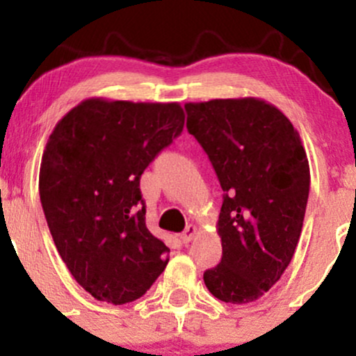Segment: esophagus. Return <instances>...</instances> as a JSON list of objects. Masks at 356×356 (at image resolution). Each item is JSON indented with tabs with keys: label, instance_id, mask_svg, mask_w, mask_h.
Listing matches in <instances>:
<instances>
[{
	"label": "esophagus",
	"instance_id": "esophagus-1",
	"mask_svg": "<svg viewBox=\"0 0 356 356\" xmlns=\"http://www.w3.org/2000/svg\"><path fill=\"white\" fill-rule=\"evenodd\" d=\"M195 232H197V226H194V224H189V226L186 227V231H184L182 234H181V238H182L184 243H186V244L191 243V241L194 239Z\"/></svg>",
	"mask_w": 356,
	"mask_h": 356
}]
</instances>
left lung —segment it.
<instances>
[{
	"mask_svg": "<svg viewBox=\"0 0 356 356\" xmlns=\"http://www.w3.org/2000/svg\"><path fill=\"white\" fill-rule=\"evenodd\" d=\"M186 112L226 192L222 259L204 283L224 303H252L280 281L300 241L309 192L303 142L280 108L256 97L189 102Z\"/></svg>",
	"mask_w": 356,
	"mask_h": 356,
	"instance_id": "1",
	"label": "left lung"
}]
</instances>
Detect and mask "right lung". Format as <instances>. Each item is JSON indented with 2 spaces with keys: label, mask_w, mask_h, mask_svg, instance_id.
I'll use <instances>...</instances> for the list:
<instances>
[{
  "label": "right lung",
  "mask_w": 356,
  "mask_h": 356,
  "mask_svg": "<svg viewBox=\"0 0 356 356\" xmlns=\"http://www.w3.org/2000/svg\"><path fill=\"white\" fill-rule=\"evenodd\" d=\"M177 102H80L55 125L40 199L61 259L85 291L112 305L155 283L169 248L147 229L140 175L184 129Z\"/></svg>",
  "instance_id": "1"
}]
</instances>
